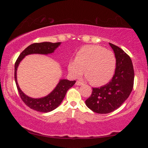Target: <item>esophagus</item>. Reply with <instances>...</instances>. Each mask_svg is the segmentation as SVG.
Here are the masks:
<instances>
[{
    "label": "esophagus",
    "instance_id": "esophagus-1",
    "mask_svg": "<svg viewBox=\"0 0 148 148\" xmlns=\"http://www.w3.org/2000/svg\"><path fill=\"white\" fill-rule=\"evenodd\" d=\"M76 85H77V86H81V85H82L83 84V83H82V82H81V81H77V82H76Z\"/></svg>",
    "mask_w": 148,
    "mask_h": 148
}]
</instances>
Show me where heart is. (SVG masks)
<instances>
[{
  "label": "heart",
  "mask_w": 148,
  "mask_h": 148,
  "mask_svg": "<svg viewBox=\"0 0 148 148\" xmlns=\"http://www.w3.org/2000/svg\"><path fill=\"white\" fill-rule=\"evenodd\" d=\"M116 58L114 53L99 45H86L77 51L74 60L67 65L73 77L85 76L94 86H102L110 81L114 74Z\"/></svg>",
  "instance_id": "b5f03b06"
}]
</instances>
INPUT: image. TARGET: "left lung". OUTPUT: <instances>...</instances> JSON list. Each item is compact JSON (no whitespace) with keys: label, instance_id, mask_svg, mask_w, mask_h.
I'll list each match as a JSON object with an SVG mask.
<instances>
[{"label":"left lung","instance_id":"left-lung-1","mask_svg":"<svg viewBox=\"0 0 148 148\" xmlns=\"http://www.w3.org/2000/svg\"><path fill=\"white\" fill-rule=\"evenodd\" d=\"M116 58L115 73L105 86L93 88L90 97L86 100L90 109L98 114L113 112L129 97L134 85V73L132 60L119 47L109 43Z\"/></svg>","mask_w":148,"mask_h":148}]
</instances>
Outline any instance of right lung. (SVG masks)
<instances>
[{"label": "right lung", "mask_w": 148, "mask_h": 148, "mask_svg": "<svg viewBox=\"0 0 148 148\" xmlns=\"http://www.w3.org/2000/svg\"><path fill=\"white\" fill-rule=\"evenodd\" d=\"M60 42L51 43V42H42L35 43L31 44L27 47L21 53L19 54L16 62L15 63V73L14 77L16 84L17 88L19 94L25 104L28 107L35 110L38 112H49L53 110L60 105L62 100L64 99L65 95L68 89L72 87L75 83L76 81H70L66 79H62L60 81L53 92L47 96L40 98V99H34L26 95L19 88V85L17 81V69L19 62L25 56L30 54H47L53 53L54 51L60 45Z\"/></svg>", "instance_id": "add662e5"}]
</instances>
